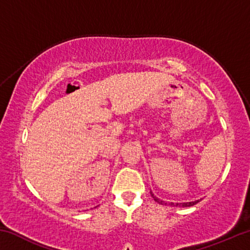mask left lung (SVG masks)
<instances>
[{"instance_id":"8db88e82","label":"left lung","mask_w":250,"mask_h":250,"mask_svg":"<svg viewBox=\"0 0 250 250\" xmlns=\"http://www.w3.org/2000/svg\"><path fill=\"white\" fill-rule=\"evenodd\" d=\"M151 196L153 197V200L155 201V202H158L159 204H161V205H172V206H182V207H188V206H193V205H195V204H197L198 202H200V200H197V201H194V202H186V203H176V204H174V203H166L164 201H161L160 198H158L156 196H154V194L151 192Z\"/></svg>"}]
</instances>
